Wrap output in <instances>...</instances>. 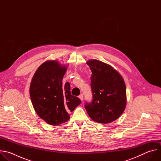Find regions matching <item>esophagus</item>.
<instances>
[{
	"instance_id": "esophagus-1",
	"label": "esophagus",
	"mask_w": 161,
	"mask_h": 161,
	"mask_svg": "<svg viewBox=\"0 0 161 161\" xmlns=\"http://www.w3.org/2000/svg\"><path fill=\"white\" fill-rule=\"evenodd\" d=\"M79 98L80 99V100H81V101H83V94H80V95L79 96Z\"/></svg>"
}]
</instances>
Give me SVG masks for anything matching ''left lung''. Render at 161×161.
<instances>
[{"label":"left lung","instance_id":"1","mask_svg":"<svg viewBox=\"0 0 161 161\" xmlns=\"http://www.w3.org/2000/svg\"><path fill=\"white\" fill-rule=\"evenodd\" d=\"M92 73V101L85 108L95 122L109 124L119 119L126 106V87L119 73L110 65L92 59L86 62Z\"/></svg>","mask_w":161,"mask_h":161}]
</instances>
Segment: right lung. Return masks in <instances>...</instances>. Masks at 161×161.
Listing matches in <instances>:
<instances>
[{
  "label": "right lung",
  "instance_id": "add662e5",
  "mask_svg": "<svg viewBox=\"0 0 161 161\" xmlns=\"http://www.w3.org/2000/svg\"><path fill=\"white\" fill-rule=\"evenodd\" d=\"M67 67L55 60L42 63L36 71L30 85V96L38 116L52 125H58L70 119L72 112L81 103L71 94L69 82L62 86Z\"/></svg>",
  "mask_w": 161,
  "mask_h": 161
}]
</instances>
